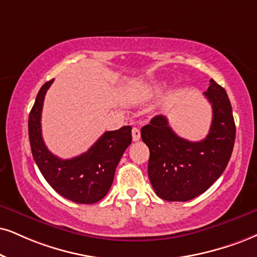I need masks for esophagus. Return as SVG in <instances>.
<instances>
[{
  "instance_id": "1",
  "label": "esophagus",
  "mask_w": 257,
  "mask_h": 257,
  "mask_svg": "<svg viewBox=\"0 0 257 257\" xmlns=\"http://www.w3.org/2000/svg\"><path fill=\"white\" fill-rule=\"evenodd\" d=\"M132 138H134L135 142H137L141 139V130H139L138 127L132 128Z\"/></svg>"
}]
</instances>
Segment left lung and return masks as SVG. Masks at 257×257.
Here are the masks:
<instances>
[{
	"instance_id": "left-lung-1",
	"label": "left lung",
	"mask_w": 257,
	"mask_h": 257,
	"mask_svg": "<svg viewBox=\"0 0 257 257\" xmlns=\"http://www.w3.org/2000/svg\"><path fill=\"white\" fill-rule=\"evenodd\" d=\"M204 95L212 104V123L205 139L179 137L164 115L142 127L150 150L148 174L156 194L167 201H188L207 191L229 163L236 137L232 108L225 89L210 81Z\"/></svg>"
}]
</instances>
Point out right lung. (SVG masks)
Masks as SVG:
<instances>
[{
	"label": "right lung",
	"instance_id": "right-lung-1",
	"mask_svg": "<svg viewBox=\"0 0 257 257\" xmlns=\"http://www.w3.org/2000/svg\"><path fill=\"white\" fill-rule=\"evenodd\" d=\"M53 80L40 88L28 118L31 150L40 173L55 191L77 204H95L109 191L122 154L131 144V126L107 131L87 153L62 160L46 148L41 136V110Z\"/></svg>",
	"mask_w": 257,
	"mask_h": 257
}]
</instances>
